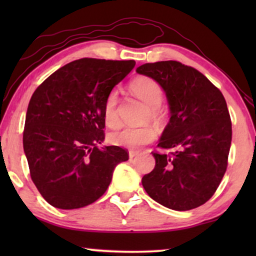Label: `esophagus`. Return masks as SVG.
<instances>
[{
    "label": "esophagus",
    "instance_id": "esophagus-1",
    "mask_svg": "<svg viewBox=\"0 0 256 256\" xmlns=\"http://www.w3.org/2000/svg\"><path fill=\"white\" fill-rule=\"evenodd\" d=\"M138 154H140L138 152H132V150H130V152H129V158H132V157L138 156Z\"/></svg>",
    "mask_w": 256,
    "mask_h": 256
}]
</instances>
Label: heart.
<instances>
[{
	"label": "heart",
	"mask_w": 256,
	"mask_h": 256,
	"mask_svg": "<svg viewBox=\"0 0 256 256\" xmlns=\"http://www.w3.org/2000/svg\"><path fill=\"white\" fill-rule=\"evenodd\" d=\"M132 92L138 99H141L148 106V116L152 118H160V104L163 100V90L155 80L146 76L135 79L130 84ZM118 93L113 90L107 96L104 106V120L108 127L113 128L118 124V116L116 112ZM155 138V130L149 126L142 127H124L118 129L110 134V141L114 146H124V148H138L143 144L152 142Z\"/></svg>",
	"instance_id": "b5f03b06"
}]
</instances>
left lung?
<instances>
[{"label":"left lung","mask_w":256,"mask_h":256,"mask_svg":"<svg viewBox=\"0 0 256 256\" xmlns=\"http://www.w3.org/2000/svg\"><path fill=\"white\" fill-rule=\"evenodd\" d=\"M138 74L162 87L170 120L152 152L156 164L142 178L146 194L158 204L188 211L205 204L225 174L232 124L222 93L204 74L180 62L143 64Z\"/></svg>","instance_id":"1"}]
</instances>
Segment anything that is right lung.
Returning a JSON list of instances; mask_svg holds the SVG:
<instances>
[{
  "label": "right lung",
  "mask_w": 256,
  "mask_h": 256,
  "mask_svg": "<svg viewBox=\"0 0 256 256\" xmlns=\"http://www.w3.org/2000/svg\"><path fill=\"white\" fill-rule=\"evenodd\" d=\"M134 60L82 58L66 64L31 96L23 132L31 180L54 208L74 210L98 200L127 150L104 142V106Z\"/></svg>",
  "instance_id": "1"
}]
</instances>
